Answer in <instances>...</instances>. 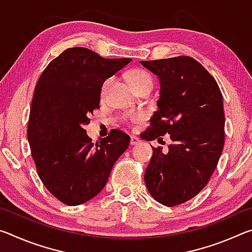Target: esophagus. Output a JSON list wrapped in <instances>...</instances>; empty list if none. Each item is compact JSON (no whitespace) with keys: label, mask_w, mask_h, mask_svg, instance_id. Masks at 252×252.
<instances>
[{"label":"esophagus","mask_w":252,"mask_h":252,"mask_svg":"<svg viewBox=\"0 0 252 252\" xmlns=\"http://www.w3.org/2000/svg\"><path fill=\"white\" fill-rule=\"evenodd\" d=\"M140 142H141V140H140L139 138H136L135 135H132L130 138V143L131 146H136V144H139Z\"/></svg>","instance_id":"34e87169"}]
</instances>
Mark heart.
Masks as SVG:
<instances>
[{"instance_id":"b5f03b06","label":"heart","mask_w":252,"mask_h":252,"mask_svg":"<svg viewBox=\"0 0 252 252\" xmlns=\"http://www.w3.org/2000/svg\"><path fill=\"white\" fill-rule=\"evenodd\" d=\"M127 79H129L130 83L132 87H133V89L135 87H139V85H141V84H152V80H151L150 74H149L146 71L139 70V69L132 70L130 73L127 74ZM111 82H112V78H109L104 81V83H103V85H102V89H101L102 95H105V93H106V91H108ZM140 118H141L140 116H133L132 117V120L138 121V120H140Z\"/></svg>"}]
</instances>
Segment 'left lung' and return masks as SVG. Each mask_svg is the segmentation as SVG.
Returning a JSON list of instances; mask_svg holds the SVG:
<instances>
[{"instance_id": "8db88e82", "label": "left lung", "mask_w": 252, "mask_h": 252, "mask_svg": "<svg viewBox=\"0 0 252 252\" xmlns=\"http://www.w3.org/2000/svg\"><path fill=\"white\" fill-rule=\"evenodd\" d=\"M158 75L160 97L143 138L170 134L168 152L153 148L144 173L152 198L167 207L197 195L218 164L224 143L222 94L212 75L190 57L140 61Z\"/></svg>"}]
</instances>
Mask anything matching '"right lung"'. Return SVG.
Segmentation results:
<instances>
[{"label":"right lung","mask_w":252,"mask_h":252,"mask_svg":"<svg viewBox=\"0 0 252 252\" xmlns=\"http://www.w3.org/2000/svg\"><path fill=\"white\" fill-rule=\"evenodd\" d=\"M131 59H104L71 48L49 63L34 90L28 140L46 189L67 206H79L103 189L130 136L112 130L95 146L84 126L100 108L101 89Z\"/></svg>","instance_id":"right-lung-1"}]
</instances>
